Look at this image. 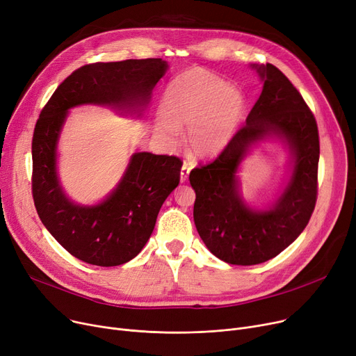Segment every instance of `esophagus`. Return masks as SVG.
Masks as SVG:
<instances>
[{
  "mask_svg": "<svg viewBox=\"0 0 356 356\" xmlns=\"http://www.w3.org/2000/svg\"><path fill=\"white\" fill-rule=\"evenodd\" d=\"M189 173H191V165H189L188 163H184V164L181 165V170H180V181H181V183H184L186 180H188Z\"/></svg>",
  "mask_w": 356,
  "mask_h": 356,
  "instance_id": "obj_1",
  "label": "esophagus"
}]
</instances>
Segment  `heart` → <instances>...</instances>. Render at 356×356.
<instances>
[{
    "label": "heart",
    "instance_id": "b5f03b06",
    "mask_svg": "<svg viewBox=\"0 0 356 356\" xmlns=\"http://www.w3.org/2000/svg\"><path fill=\"white\" fill-rule=\"evenodd\" d=\"M242 112L244 99L235 88L209 70L193 67L167 86L157 128L168 141L177 143L180 127H189L192 152L211 157L231 141Z\"/></svg>",
    "mask_w": 356,
    "mask_h": 356
}]
</instances>
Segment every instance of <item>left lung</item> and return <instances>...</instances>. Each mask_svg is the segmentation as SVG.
<instances>
[{
  "mask_svg": "<svg viewBox=\"0 0 356 356\" xmlns=\"http://www.w3.org/2000/svg\"><path fill=\"white\" fill-rule=\"evenodd\" d=\"M254 67L264 86L247 122L213 161L189 176L196 229L215 257L234 266L266 263L284 251L306 228L317 200L321 145L313 112L282 70L271 63ZM270 135L289 144L295 168L273 207L257 211L241 200L236 170L249 147Z\"/></svg>",
  "mask_w": 356,
  "mask_h": 356,
  "instance_id": "1",
  "label": "left lung"
}]
</instances>
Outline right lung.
Instances as JSON below:
<instances>
[{
	"label": "right lung",
	"instance_id": "1",
	"mask_svg": "<svg viewBox=\"0 0 356 356\" xmlns=\"http://www.w3.org/2000/svg\"><path fill=\"white\" fill-rule=\"evenodd\" d=\"M165 70L161 59L85 65L58 86L35 122L31 143L35 211L54 239L83 263L115 267L140 254L163 202L177 188L183 163L176 156L136 153L105 200L93 207L74 204L56 173V145L67 111L99 104L140 112Z\"/></svg>",
	"mask_w": 356,
	"mask_h": 356
}]
</instances>
